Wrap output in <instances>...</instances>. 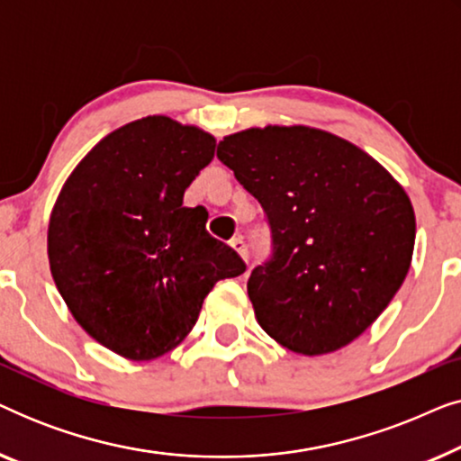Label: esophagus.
Here are the masks:
<instances>
[{
  "label": "esophagus",
  "mask_w": 461,
  "mask_h": 461,
  "mask_svg": "<svg viewBox=\"0 0 461 461\" xmlns=\"http://www.w3.org/2000/svg\"><path fill=\"white\" fill-rule=\"evenodd\" d=\"M230 248L235 249L237 254L241 256L245 262H248V245H245V241H243V237H241V235H239V237H232V239H230Z\"/></svg>",
  "instance_id": "1"
}]
</instances>
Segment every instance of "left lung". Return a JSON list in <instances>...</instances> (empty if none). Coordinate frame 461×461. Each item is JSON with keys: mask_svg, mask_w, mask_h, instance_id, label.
Instances as JSON below:
<instances>
[{"mask_svg": "<svg viewBox=\"0 0 461 461\" xmlns=\"http://www.w3.org/2000/svg\"><path fill=\"white\" fill-rule=\"evenodd\" d=\"M218 159L260 201L273 232V258L248 281L258 323L298 355L348 346L411 267L415 213L405 188L365 150L308 125L224 136Z\"/></svg>", "mask_w": 461, "mask_h": 461, "instance_id": "obj_1", "label": "left lung"}]
</instances>
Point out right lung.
<instances>
[{
  "label": "right lung",
  "mask_w": 461,
  "mask_h": 461,
  "mask_svg": "<svg viewBox=\"0 0 461 461\" xmlns=\"http://www.w3.org/2000/svg\"><path fill=\"white\" fill-rule=\"evenodd\" d=\"M216 138L149 115L104 136L60 188L48 224L54 283L90 338L130 361L174 350L220 279L245 273L207 235L185 191L213 159Z\"/></svg>",
  "instance_id": "obj_1"
}]
</instances>
